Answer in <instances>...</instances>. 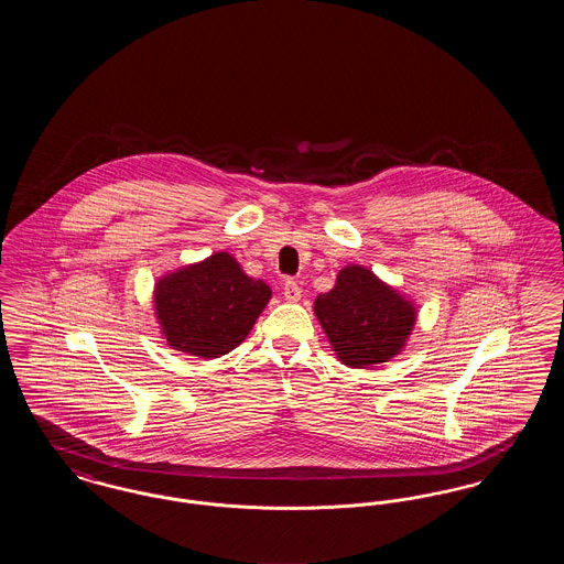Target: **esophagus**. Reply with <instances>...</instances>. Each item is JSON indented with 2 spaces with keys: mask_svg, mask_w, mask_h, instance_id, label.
I'll list each match as a JSON object with an SVG mask.
<instances>
[{
  "mask_svg": "<svg viewBox=\"0 0 564 564\" xmlns=\"http://www.w3.org/2000/svg\"><path fill=\"white\" fill-rule=\"evenodd\" d=\"M283 295H285V300H290V302H297V300L302 297V290H300V285H297L295 281L288 279L285 285H283Z\"/></svg>",
  "mask_w": 564,
  "mask_h": 564,
  "instance_id": "34e87169",
  "label": "esophagus"
}]
</instances>
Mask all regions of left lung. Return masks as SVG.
I'll list each match as a JSON object with an SVG mask.
<instances>
[{
    "mask_svg": "<svg viewBox=\"0 0 564 564\" xmlns=\"http://www.w3.org/2000/svg\"><path fill=\"white\" fill-rule=\"evenodd\" d=\"M313 308L332 350L349 368H370L400 355L416 323L412 300L359 264L340 270L336 285L317 295Z\"/></svg>",
    "mask_w": 564,
    "mask_h": 564,
    "instance_id": "obj_1",
    "label": "left lung"
}]
</instances>
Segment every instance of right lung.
Returning <instances> with one entry per match:
<instances>
[{
  "label": "right lung",
  "mask_w": 564,
  "mask_h": 564,
  "mask_svg": "<svg viewBox=\"0 0 564 564\" xmlns=\"http://www.w3.org/2000/svg\"><path fill=\"white\" fill-rule=\"evenodd\" d=\"M270 295L262 279H251L228 251H217L161 276L154 308L169 347L214 359L241 345Z\"/></svg>",
  "instance_id": "obj_1"
}]
</instances>
